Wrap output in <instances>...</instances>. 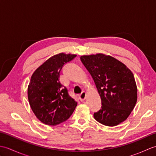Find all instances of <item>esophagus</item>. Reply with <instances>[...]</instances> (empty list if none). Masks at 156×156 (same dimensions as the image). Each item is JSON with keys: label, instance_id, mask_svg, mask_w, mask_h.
Masks as SVG:
<instances>
[{"label": "esophagus", "instance_id": "esophagus-1", "mask_svg": "<svg viewBox=\"0 0 156 156\" xmlns=\"http://www.w3.org/2000/svg\"><path fill=\"white\" fill-rule=\"evenodd\" d=\"M86 97H87V93H86V92L84 91L82 92V93L79 95V99H80L81 101H84L86 99Z\"/></svg>", "mask_w": 156, "mask_h": 156}]
</instances>
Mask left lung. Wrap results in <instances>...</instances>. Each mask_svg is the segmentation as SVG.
<instances>
[{"mask_svg":"<svg viewBox=\"0 0 156 156\" xmlns=\"http://www.w3.org/2000/svg\"><path fill=\"white\" fill-rule=\"evenodd\" d=\"M101 98L102 107L94 117L100 123L114 127L125 121L137 100L133 73L118 59L103 54L82 55Z\"/></svg>","mask_w":156,"mask_h":156,"instance_id":"left-lung-1","label":"left lung"}]
</instances>
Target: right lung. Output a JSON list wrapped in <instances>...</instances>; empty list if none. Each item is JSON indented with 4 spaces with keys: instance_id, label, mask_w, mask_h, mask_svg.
<instances>
[{
    "instance_id": "obj_1",
    "label": "right lung",
    "mask_w": 156,
    "mask_h": 156,
    "mask_svg": "<svg viewBox=\"0 0 156 156\" xmlns=\"http://www.w3.org/2000/svg\"><path fill=\"white\" fill-rule=\"evenodd\" d=\"M76 56L64 53L56 54L36 69L31 76L28 100L36 117L43 123L54 126L64 122L77 106L59 81L63 66Z\"/></svg>"
}]
</instances>
